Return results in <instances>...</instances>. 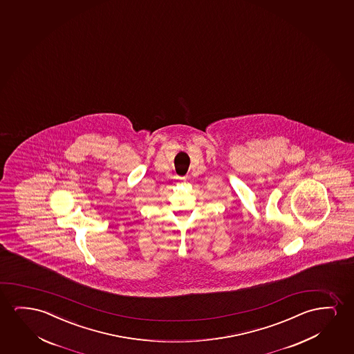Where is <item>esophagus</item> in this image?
Returning a JSON list of instances; mask_svg holds the SVG:
<instances>
[{"mask_svg": "<svg viewBox=\"0 0 354 354\" xmlns=\"http://www.w3.org/2000/svg\"><path fill=\"white\" fill-rule=\"evenodd\" d=\"M178 180H180V183H183V182H185V177H178Z\"/></svg>", "mask_w": 354, "mask_h": 354, "instance_id": "34e87169", "label": "esophagus"}]
</instances>
